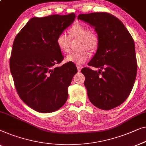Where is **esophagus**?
<instances>
[{
  "label": "esophagus",
  "mask_w": 146,
  "mask_h": 146,
  "mask_svg": "<svg viewBox=\"0 0 146 146\" xmlns=\"http://www.w3.org/2000/svg\"><path fill=\"white\" fill-rule=\"evenodd\" d=\"M77 68L78 69V71H80L82 69V66H81V65H77Z\"/></svg>",
  "instance_id": "1"
}]
</instances>
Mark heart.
I'll use <instances>...</instances> for the list:
<instances>
[{
    "label": "heart",
    "mask_w": 146,
    "mask_h": 146,
    "mask_svg": "<svg viewBox=\"0 0 146 146\" xmlns=\"http://www.w3.org/2000/svg\"><path fill=\"white\" fill-rule=\"evenodd\" d=\"M79 39V48L80 51L73 52L67 55L66 61L77 64H82L89 58L87 50L93 52L97 50L99 46L100 39L96 32L85 25L77 23L74 24L69 30V36L66 33L61 32L58 35L56 44L61 52H69L71 45V40Z\"/></svg>",
    "instance_id": "obj_1"
}]
</instances>
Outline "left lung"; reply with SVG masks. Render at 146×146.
I'll use <instances>...</instances> for the list:
<instances>
[{
	"label": "left lung",
	"instance_id": "left-lung-1",
	"mask_svg": "<svg viewBox=\"0 0 146 146\" xmlns=\"http://www.w3.org/2000/svg\"><path fill=\"white\" fill-rule=\"evenodd\" d=\"M78 19L94 27L100 39L97 51L88 63L99 71L81 69L88 96L100 109H112L126 100L134 86L137 73L134 41L122 22L107 12L81 14Z\"/></svg>",
	"mask_w": 146,
	"mask_h": 146
}]
</instances>
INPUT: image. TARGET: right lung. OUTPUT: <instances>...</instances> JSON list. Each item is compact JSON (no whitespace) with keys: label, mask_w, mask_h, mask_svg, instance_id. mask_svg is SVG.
Wrapping results in <instances>:
<instances>
[{"label":"right lung","mask_w":146,"mask_h":146,"mask_svg":"<svg viewBox=\"0 0 146 146\" xmlns=\"http://www.w3.org/2000/svg\"><path fill=\"white\" fill-rule=\"evenodd\" d=\"M75 14H53L30 19L14 39L10 69L22 101L42 113L59 110L68 98L67 89L77 72L56 44L58 35L72 24Z\"/></svg>","instance_id":"1"}]
</instances>
